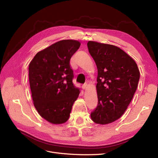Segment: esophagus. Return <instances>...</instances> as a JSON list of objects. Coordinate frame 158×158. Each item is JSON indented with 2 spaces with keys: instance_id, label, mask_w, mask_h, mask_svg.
<instances>
[{
  "instance_id": "1",
  "label": "esophagus",
  "mask_w": 158,
  "mask_h": 158,
  "mask_svg": "<svg viewBox=\"0 0 158 158\" xmlns=\"http://www.w3.org/2000/svg\"><path fill=\"white\" fill-rule=\"evenodd\" d=\"M87 88H88V84H87V83H85V84H84L82 85V88H83L84 89H86Z\"/></svg>"
}]
</instances>
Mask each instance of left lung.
Returning <instances> with one entry per match:
<instances>
[{"label": "left lung", "instance_id": "left-lung-1", "mask_svg": "<svg viewBox=\"0 0 158 158\" xmlns=\"http://www.w3.org/2000/svg\"><path fill=\"white\" fill-rule=\"evenodd\" d=\"M87 45L98 68V104L91 118L107 125L125 112L137 89L140 71L134 59L117 46L93 41Z\"/></svg>", "mask_w": 158, "mask_h": 158}]
</instances>
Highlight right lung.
I'll list each match as a JSON object with an SVG mask.
<instances>
[{"label": "right lung", "mask_w": 158, "mask_h": 158, "mask_svg": "<svg viewBox=\"0 0 158 158\" xmlns=\"http://www.w3.org/2000/svg\"><path fill=\"white\" fill-rule=\"evenodd\" d=\"M80 46L77 40H64L37 53L29 64L33 105L40 116L53 125L68 121L80 94L73 82L70 60Z\"/></svg>", "instance_id": "add662e5"}]
</instances>
